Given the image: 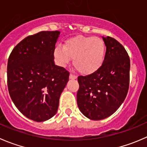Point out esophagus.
I'll return each mask as SVG.
<instances>
[{
    "label": "esophagus",
    "mask_w": 147,
    "mask_h": 147,
    "mask_svg": "<svg viewBox=\"0 0 147 147\" xmlns=\"http://www.w3.org/2000/svg\"><path fill=\"white\" fill-rule=\"evenodd\" d=\"M69 79H71V80H75V79H77V76H75V75H74L73 74L70 73V74H69Z\"/></svg>",
    "instance_id": "esophagus-1"
}]
</instances>
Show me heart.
I'll return each mask as SVG.
<instances>
[{
  "mask_svg": "<svg viewBox=\"0 0 147 147\" xmlns=\"http://www.w3.org/2000/svg\"><path fill=\"white\" fill-rule=\"evenodd\" d=\"M105 52V45L100 38L78 36L65 41L63 47H55L53 56L56 63L62 67L73 59L75 69L82 75H89L102 66Z\"/></svg>",
  "mask_w": 147,
  "mask_h": 147,
  "instance_id": "obj_1",
  "label": "heart"
}]
</instances>
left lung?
<instances>
[{"instance_id": "left-lung-1", "label": "left lung", "mask_w": 147, "mask_h": 147, "mask_svg": "<svg viewBox=\"0 0 147 147\" xmlns=\"http://www.w3.org/2000/svg\"><path fill=\"white\" fill-rule=\"evenodd\" d=\"M106 47L102 66L96 72L78 78L77 102L81 113L91 120H102L117 111L129 86L130 59L125 48L113 38L102 36Z\"/></svg>"}]
</instances>
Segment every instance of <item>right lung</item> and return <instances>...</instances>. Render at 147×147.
Returning a JSON list of instances; mask_svg holds the SVG:
<instances>
[{
    "mask_svg": "<svg viewBox=\"0 0 147 147\" xmlns=\"http://www.w3.org/2000/svg\"><path fill=\"white\" fill-rule=\"evenodd\" d=\"M60 31H41L18 43L7 66L10 96L23 115L36 122L56 114L69 73L55 65L53 51Z\"/></svg>",
    "mask_w": 147,
    "mask_h": 147,
    "instance_id": "right-lung-1",
    "label": "right lung"
}]
</instances>
